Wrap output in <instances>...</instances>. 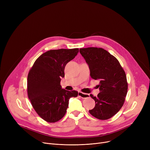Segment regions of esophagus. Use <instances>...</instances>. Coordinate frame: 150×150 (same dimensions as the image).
Returning <instances> with one entry per match:
<instances>
[{"mask_svg": "<svg viewBox=\"0 0 150 150\" xmlns=\"http://www.w3.org/2000/svg\"><path fill=\"white\" fill-rule=\"evenodd\" d=\"M78 96L81 97L82 98H86L89 97V94L83 93L81 92H78Z\"/></svg>", "mask_w": 150, "mask_h": 150, "instance_id": "esophagus-1", "label": "esophagus"}]
</instances>
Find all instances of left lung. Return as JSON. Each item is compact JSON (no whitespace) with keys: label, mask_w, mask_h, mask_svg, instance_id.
Segmentation results:
<instances>
[{"label":"left lung","mask_w":150,"mask_h":150,"mask_svg":"<svg viewBox=\"0 0 150 150\" xmlns=\"http://www.w3.org/2000/svg\"><path fill=\"white\" fill-rule=\"evenodd\" d=\"M90 69V75L100 80V92L91 97L96 101L89 113L100 120H107L120 111L128 91V83L124 70L113 55L102 48L88 47L80 49Z\"/></svg>","instance_id":"obj_1"}]
</instances>
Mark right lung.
<instances>
[{
  "label": "right lung",
  "instance_id": "add662e5",
  "mask_svg": "<svg viewBox=\"0 0 150 150\" xmlns=\"http://www.w3.org/2000/svg\"><path fill=\"white\" fill-rule=\"evenodd\" d=\"M78 49L50 50L42 54L35 62L27 77L28 98L35 111L45 121L57 122L66 113L69 100L78 92L62 89L67 63L73 59Z\"/></svg>",
  "mask_w": 150,
  "mask_h": 150
}]
</instances>
